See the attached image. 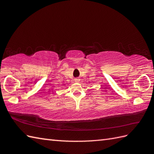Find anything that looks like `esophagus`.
<instances>
[{
	"instance_id": "34e87169",
	"label": "esophagus",
	"mask_w": 154,
	"mask_h": 154,
	"mask_svg": "<svg viewBox=\"0 0 154 154\" xmlns=\"http://www.w3.org/2000/svg\"><path fill=\"white\" fill-rule=\"evenodd\" d=\"M74 81H75V82H80V79L75 78V79H74Z\"/></svg>"
}]
</instances>
